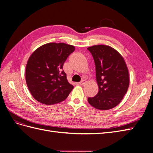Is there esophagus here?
I'll use <instances>...</instances> for the list:
<instances>
[{
  "label": "esophagus",
  "mask_w": 153,
  "mask_h": 153,
  "mask_svg": "<svg viewBox=\"0 0 153 153\" xmlns=\"http://www.w3.org/2000/svg\"><path fill=\"white\" fill-rule=\"evenodd\" d=\"M86 81L85 80H82V81H80V82H79V84L80 85H84V84H86Z\"/></svg>",
  "instance_id": "34e87169"
}]
</instances>
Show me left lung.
I'll list each match as a JSON object with an SVG mask.
<instances>
[{
  "instance_id": "8db88e82",
  "label": "left lung",
  "mask_w": 153,
  "mask_h": 153,
  "mask_svg": "<svg viewBox=\"0 0 153 153\" xmlns=\"http://www.w3.org/2000/svg\"><path fill=\"white\" fill-rule=\"evenodd\" d=\"M87 50L94 59L99 87L98 94L88 98V102L99 110L113 108L121 102L129 87L126 62L122 55L109 46L94 45Z\"/></svg>"
}]
</instances>
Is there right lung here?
Listing matches in <instances>:
<instances>
[{
  "instance_id": "1",
  "label": "right lung",
  "mask_w": 153,
  "mask_h": 153,
  "mask_svg": "<svg viewBox=\"0 0 153 153\" xmlns=\"http://www.w3.org/2000/svg\"><path fill=\"white\" fill-rule=\"evenodd\" d=\"M75 47L64 43L41 46L30 56L25 69L27 87L34 99L45 105L59 103L73 89L63 71L64 62Z\"/></svg>"
}]
</instances>
